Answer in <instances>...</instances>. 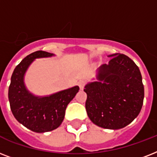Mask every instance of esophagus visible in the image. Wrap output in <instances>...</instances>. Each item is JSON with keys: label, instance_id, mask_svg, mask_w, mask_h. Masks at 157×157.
<instances>
[{"label": "esophagus", "instance_id": "esophagus-1", "mask_svg": "<svg viewBox=\"0 0 157 157\" xmlns=\"http://www.w3.org/2000/svg\"><path fill=\"white\" fill-rule=\"evenodd\" d=\"M78 86L81 90H83L84 86H86V81H84V80H81V81H79Z\"/></svg>", "mask_w": 157, "mask_h": 157}]
</instances>
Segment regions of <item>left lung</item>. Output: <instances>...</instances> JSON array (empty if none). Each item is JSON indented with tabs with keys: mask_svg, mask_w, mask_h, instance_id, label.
<instances>
[{
	"mask_svg": "<svg viewBox=\"0 0 157 157\" xmlns=\"http://www.w3.org/2000/svg\"><path fill=\"white\" fill-rule=\"evenodd\" d=\"M107 64L97 70L96 81L89 82L86 109L94 124L104 129H119L134 121L141 111L144 87L139 67L121 54L108 55Z\"/></svg>",
	"mask_w": 157,
	"mask_h": 157,
	"instance_id": "8db88e82",
	"label": "left lung"
}]
</instances>
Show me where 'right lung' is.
I'll return each instance as SVG.
<instances>
[{
    "label": "right lung",
    "instance_id": "obj_1",
    "mask_svg": "<svg viewBox=\"0 0 157 157\" xmlns=\"http://www.w3.org/2000/svg\"><path fill=\"white\" fill-rule=\"evenodd\" d=\"M54 54L42 50L29 54L13 70L9 87V101L13 117L20 124L36 133L57 129L62 124L67 106L79 91V86L46 96H36L24 83L28 68L36 59L49 58Z\"/></svg>",
    "mask_w": 157,
    "mask_h": 157
}]
</instances>
